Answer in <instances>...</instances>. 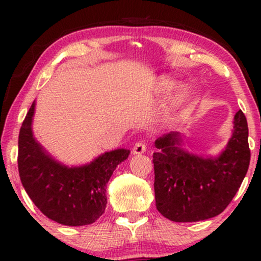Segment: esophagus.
Instances as JSON below:
<instances>
[{"mask_svg":"<svg viewBox=\"0 0 261 261\" xmlns=\"http://www.w3.org/2000/svg\"><path fill=\"white\" fill-rule=\"evenodd\" d=\"M146 152V144L144 141H139L134 145L133 147V153L134 154H142V153Z\"/></svg>","mask_w":261,"mask_h":261,"instance_id":"obj_1","label":"esophagus"}]
</instances>
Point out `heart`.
<instances>
[{"label": "heart", "mask_w": 261, "mask_h": 261, "mask_svg": "<svg viewBox=\"0 0 261 261\" xmlns=\"http://www.w3.org/2000/svg\"><path fill=\"white\" fill-rule=\"evenodd\" d=\"M174 85H176V82H174L171 77H167V76L162 77L158 82V87L162 91H169L174 87ZM187 95H188L187 90H179L177 94L176 101L181 102L185 97H187Z\"/></svg>", "instance_id": "heart-1"}]
</instances>
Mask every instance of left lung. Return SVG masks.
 <instances>
[{
	"mask_svg": "<svg viewBox=\"0 0 261 261\" xmlns=\"http://www.w3.org/2000/svg\"><path fill=\"white\" fill-rule=\"evenodd\" d=\"M181 134L171 132L154 142V194L158 212L174 222H197L223 212L247 173L251 151L245 114L234 116L231 138L217 156L181 148Z\"/></svg>",
	"mask_w": 261,
	"mask_h": 261,
	"instance_id": "8db88e82",
	"label": "left lung"
}]
</instances>
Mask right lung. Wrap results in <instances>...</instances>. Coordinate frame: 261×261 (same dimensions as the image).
Returning <instances> with one entry per match:
<instances>
[{"mask_svg":"<svg viewBox=\"0 0 261 261\" xmlns=\"http://www.w3.org/2000/svg\"><path fill=\"white\" fill-rule=\"evenodd\" d=\"M35 101L19 134L17 166L21 183L38 209L65 226L94 223L107 206V184L130 151L117 148L82 166H66L52 158L35 140L32 129Z\"/></svg>","mask_w":261,"mask_h":261,"instance_id":"right-lung-1","label":"right lung"}]
</instances>
